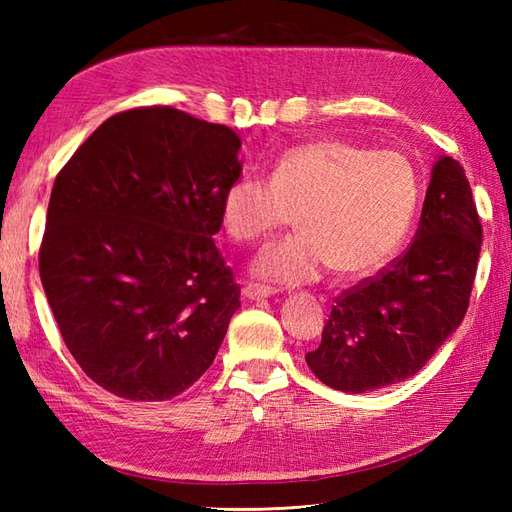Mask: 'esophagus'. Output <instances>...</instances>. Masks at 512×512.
<instances>
[{"instance_id": "obj_1", "label": "esophagus", "mask_w": 512, "mask_h": 512, "mask_svg": "<svg viewBox=\"0 0 512 512\" xmlns=\"http://www.w3.org/2000/svg\"><path fill=\"white\" fill-rule=\"evenodd\" d=\"M275 295V288L270 286H259V284H248L244 286V297L255 301V299H266V297H273Z\"/></svg>"}]
</instances>
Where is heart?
<instances>
[{
	"mask_svg": "<svg viewBox=\"0 0 512 512\" xmlns=\"http://www.w3.org/2000/svg\"><path fill=\"white\" fill-rule=\"evenodd\" d=\"M418 198L405 156L323 138L284 151L270 180L244 176L228 184L220 217L237 242H259L295 217L299 231L268 244L253 273L299 286L330 266L345 277L383 266L407 237Z\"/></svg>",
	"mask_w": 512,
	"mask_h": 512,
	"instance_id": "1",
	"label": "heart"
}]
</instances>
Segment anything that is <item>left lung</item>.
I'll return each instance as SVG.
<instances>
[{"mask_svg": "<svg viewBox=\"0 0 512 512\" xmlns=\"http://www.w3.org/2000/svg\"><path fill=\"white\" fill-rule=\"evenodd\" d=\"M480 250L471 184L458 160L440 156L405 255L336 297L321 345L306 354L314 376L365 394L418 374L460 328Z\"/></svg>", "mask_w": 512, "mask_h": 512, "instance_id": "obj_1", "label": "left lung"}]
</instances>
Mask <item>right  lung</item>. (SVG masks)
<instances>
[{
	"label": "right lung",
	"mask_w": 512,
	"mask_h": 512,
	"mask_svg": "<svg viewBox=\"0 0 512 512\" xmlns=\"http://www.w3.org/2000/svg\"><path fill=\"white\" fill-rule=\"evenodd\" d=\"M242 140L173 107L121 112L54 180L39 275L59 332L96 385L169 400L215 361L239 286L217 250Z\"/></svg>",
	"instance_id": "right-lung-1"
}]
</instances>
